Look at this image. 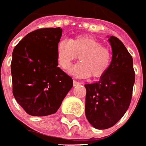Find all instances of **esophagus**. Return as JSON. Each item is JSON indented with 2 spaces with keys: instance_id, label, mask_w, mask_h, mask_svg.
I'll return each mask as SVG.
<instances>
[{
  "instance_id": "1",
  "label": "esophagus",
  "mask_w": 146,
  "mask_h": 146,
  "mask_svg": "<svg viewBox=\"0 0 146 146\" xmlns=\"http://www.w3.org/2000/svg\"><path fill=\"white\" fill-rule=\"evenodd\" d=\"M80 82L76 81V80H73V85H74V87H75V86H78V85H80Z\"/></svg>"
}]
</instances>
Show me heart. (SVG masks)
Masks as SVG:
<instances>
[{
	"label": "heart",
	"mask_w": 146,
	"mask_h": 146,
	"mask_svg": "<svg viewBox=\"0 0 146 146\" xmlns=\"http://www.w3.org/2000/svg\"><path fill=\"white\" fill-rule=\"evenodd\" d=\"M77 55H80V62L71 66L69 73L79 78H87L90 75L93 78L101 77L111 64L112 55L109 50L92 36L80 35L71 40L62 38L58 42L56 58L61 69L67 70Z\"/></svg>",
	"instance_id": "1"
}]
</instances>
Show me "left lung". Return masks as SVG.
<instances>
[{"label": "left lung", "mask_w": 146, "mask_h": 146, "mask_svg": "<svg viewBox=\"0 0 146 146\" xmlns=\"http://www.w3.org/2000/svg\"><path fill=\"white\" fill-rule=\"evenodd\" d=\"M112 58L98 82L85 84V115L97 129L115 125L129 107L135 82L133 58L120 39L108 37Z\"/></svg>", "instance_id": "8db88e82"}]
</instances>
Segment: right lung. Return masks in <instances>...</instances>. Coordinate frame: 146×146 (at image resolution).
<instances>
[{
    "instance_id": "add662e5",
    "label": "right lung",
    "mask_w": 146,
    "mask_h": 146,
    "mask_svg": "<svg viewBox=\"0 0 146 146\" xmlns=\"http://www.w3.org/2000/svg\"><path fill=\"white\" fill-rule=\"evenodd\" d=\"M62 30L42 28L21 40L12 54L13 94L29 115L57 112L73 87V80L58 66L56 47Z\"/></svg>"
}]
</instances>
